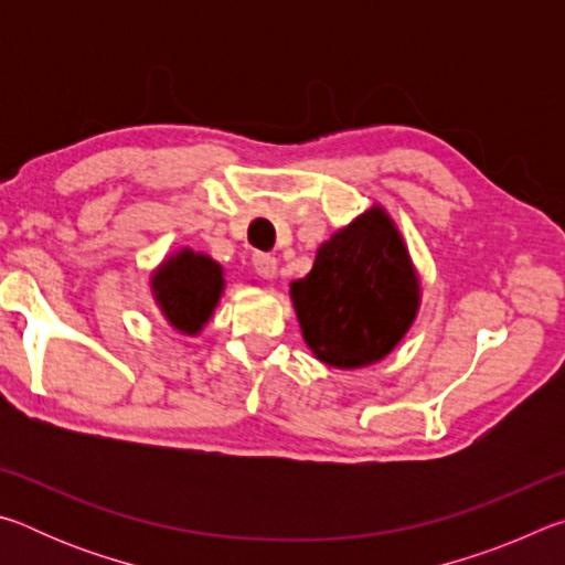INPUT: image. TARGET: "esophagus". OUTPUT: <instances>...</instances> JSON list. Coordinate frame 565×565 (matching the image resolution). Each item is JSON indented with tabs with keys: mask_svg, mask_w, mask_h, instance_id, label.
<instances>
[{
	"mask_svg": "<svg viewBox=\"0 0 565 565\" xmlns=\"http://www.w3.org/2000/svg\"><path fill=\"white\" fill-rule=\"evenodd\" d=\"M254 269L264 279H274L276 271H279V262L274 259L269 254H254Z\"/></svg>",
	"mask_w": 565,
	"mask_h": 565,
	"instance_id": "1",
	"label": "esophagus"
}]
</instances>
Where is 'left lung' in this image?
Masks as SVG:
<instances>
[{"mask_svg":"<svg viewBox=\"0 0 565 565\" xmlns=\"http://www.w3.org/2000/svg\"><path fill=\"white\" fill-rule=\"evenodd\" d=\"M289 296L313 356L353 371L384 361L414 327L420 276L394 216L374 204L317 248Z\"/></svg>","mask_w":565,"mask_h":565,"instance_id":"obj_1","label":"left lung"}]
</instances>
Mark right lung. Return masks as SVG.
Returning <instances> with one entry per match:
<instances>
[{
  "label": "right lung",
  "instance_id": "right-lung-1",
  "mask_svg": "<svg viewBox=\"0 0 565 565\" xmlns=\"http://www.w3.org/2000/svg\"><path fill=\"white\" fill-rule=\"evenodd\" d=\"M224 289V266L191 246L167 254L149 274L151 299L164 321L181 337H199L204 331Z\"/></svg>",
  "mask_w": 565,
  "mask_h": 565
}]
</instances>
